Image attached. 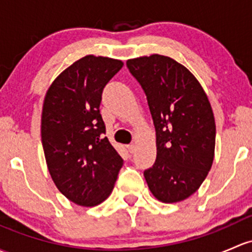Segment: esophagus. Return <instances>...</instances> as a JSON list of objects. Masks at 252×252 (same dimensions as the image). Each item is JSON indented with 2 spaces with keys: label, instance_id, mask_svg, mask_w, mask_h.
<instances>
[{
  "label": "esophagus",
  "instance_id": "esophagus-1",
  "mask_svg": "<svg viewBox=\"0 0 252 252\" xmlns=\"http://www.w3.org/2000/svg\"><path fill=\"white\" fill-rule=\"evenodd\" d=\"M126 148H128V151H129V153H130V155H134L135 150H136V146H135L134 144H131V145H128Z\"/></svg>",
  "mask_w": 252,
  "mask_h": 252
}]
</instances>
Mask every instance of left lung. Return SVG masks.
Masks as SVG:
<instances>
[{
	"label": "left lung",
	"mask_w": 252,
	"mask_h": 252,
	"mask_svg": "<svg viewBox=\"0 0 252 252\" xmlns=\"http://www.w3.org/2000/svg\"><path fill=\"white\" fill-rule=\"evenodd\" d=\"M147 96L156 128L157 159L145 170L152 194L163 203L187 199L213 165L216 126L198 79L169 57L152 54L126 62Z\"/></svg>",
	"instance_id": "1"
}]
</instances>
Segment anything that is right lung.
<instances>
[{
	"label": "right lung",
	"mask_w": 252,
	"mask_h": 252,
	"mask_svg": "<svg viewBox=\"0 0 252 252\" xmlns=\"http://www.w3.org/2000/svg\"><path fill=\"white\" fill-rule=\"evenodd\" d=\"M123 66L86 55L50 84L42 108L44 157L58 189L77 205L95 206L112 192L123 159L104 136L100 102L105 86Z\"/></svg>",
	"instance_id": "1"
}]
</instances>
